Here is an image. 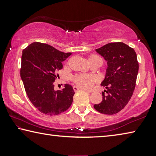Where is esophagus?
Here are the masks:
<instances>
[{"label": "esophagus", "instance_id": "obj_1", "mask_svg": "<svg viewBox=\"0 0 156 156\" xmlns=\"http://www.w3.org/2000/svg\"><path fill=\"white\" fill-rule=\"evenodd\" d=\"M73 90L75 92H77V91H78V90H83V91H85V92L90 93V91H88V90H86L85 89H83V88L78 87H77V86H73Z\"/></svg>", "mask_w": 156, "mask_h": 156}]
</instances>
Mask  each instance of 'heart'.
<instances>
[{
	"label": "heart",
	"mask_w": 156,
	"mask_h": 156,
	"mask_svg": "<svg viewBox=\"0 0 156 156\" xmlns=\"http://www.w3.org/2000/svg\"><path fill=\"white\" fill-rule=\"evenodd\" d=\"M97 60H102L101 58L98 55H92L89 57V61L90 64ZM74 83L79 87L83 89L90 90L93 87L94 83L97 81V78L94 76L85 75V74H78L73 77Z\"/></svg>",
	"instance_id": "heart-1"
}]
</instances>
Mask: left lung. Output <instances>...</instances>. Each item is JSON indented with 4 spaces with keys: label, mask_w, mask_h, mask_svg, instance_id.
I'll use <instances>...</instances> for the list:
<instances>
[{
    "label": "left lung",
    "mask_w": 156,
    "mask_h": 156,
    "mask_svg": "<svg viewBox=\"0 0 156 156\" xmlns=\"http://www.w3.org/2000/svg\"><path fill=\"white\" fill-rule=\"evenodd\" d=\"M95 50L107 62V69L101 83L106 90L102 92V101L94 108L104 114H115L124 108L133 94L139 71L137 57L133 48L121 42Z\"/></svg>",
    "instance_id": "1"
}]
</instances>
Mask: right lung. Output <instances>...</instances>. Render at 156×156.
Instances as JSON below:
<instances>
[{
    "instance_id": "right-lung-1",
    "label": "right lung",
    "mask_w": 156,
    "mask_h": 156,
    "mask_svg": "<svg viewBox=\"0 0 156 156\" xmlns=\"http://www.w3.org/2000/svg\"><path fill=\"white\" fill-rule=\"evenodd\" d=\"M71 55L48 44L35 42L22 51L20 76L29 100L40 112L55 115L64 112L73 102L75 92L71 85L54 90L57 72L63 68L62 62Z\"/></svg>"
}]
</instances>
